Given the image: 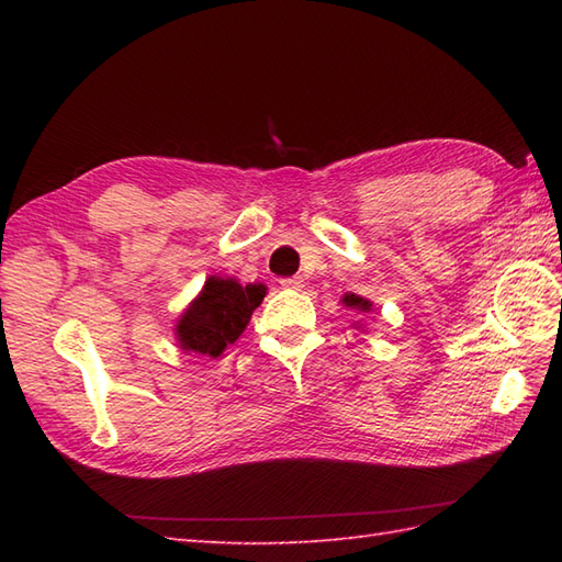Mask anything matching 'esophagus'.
<instances>
[{"instance_id": "1", "label": "esophagus", "mask_w": 562, "mask_h": 562, "mask_svg": "<svg viewBox=\"0 0 562 562\" xmlns=\"http://www.w3.org/2000/svg\"><path fill=\"white\" fill-rule=\"evenodd\" d=\"M280 284H282L284 290H294V292H300V290L304 288V280H302V278H284Z\"/></svg>"}]
</instances>
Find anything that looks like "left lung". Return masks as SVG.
I'll return each mask as SVG.
<instances>
[{
	"label": "left lung",
	"instance_id": "1",
	"mask_svg": "<svg viewBox=\"0 0 562 562\" xmlns=\"http://www.w3.org/2000/svg\"><path fill=\"white\" fill-rule=\"evenodd\" d=\"M340 302H342V306H345V308H352V312H357V314H369V312H372V306H374L372 302L364 300V296H360V294H352V292L345 294ZM352 326L360 328V321H355Z\"/></svg>",
	"mask_w": 562,
	"mask_h": 562
}]
</instances>
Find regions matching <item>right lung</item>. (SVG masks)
Returning <instances> with one entry per match:
<instances>
[{"instance_id": "add662e5", "label": "right lung", "mask_w": 562, "mask_h": 562, "mask_svg": "<svg viewBox=\"0 0 562 562\" xmlns=\"http://www.w3.org/2000/svg\"><path fill=\"white\" fill-rule=\"evenodd\" d=\"M268 288L260 282L244 284L236 278L210 274L198 296L176 318L173 336L178 348L202 357H220L226 345L238 340L250 316L260 306Z\"/></svg>"}]
</instances>
